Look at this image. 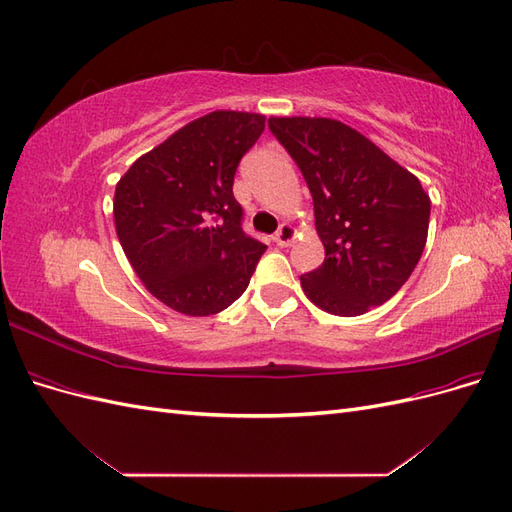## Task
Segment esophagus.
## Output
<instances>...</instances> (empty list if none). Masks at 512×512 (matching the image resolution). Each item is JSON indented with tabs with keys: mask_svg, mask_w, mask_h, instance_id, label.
I'll return each instance as SVG.
<instances>
[{
	"mask_svg": "<svg viewBox=\"0 0 512 512\" xmlns=\"http://www.w3.org/2000/svg\"><path fill=\"white\" fill-rule=\"evenodd\" d=\"M294 237H297V230H294V226L292 224H282L280 230L275 232L273 241L280 247H288L294 241Z\"/></svg>",
	"mask_w": 512,
	"mask_h": 512,
	"instance_id": "esophagus-1",
	"label": "esophagus"
}]
</instances>
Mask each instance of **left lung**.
<instances>
[{
    "label": "left lung",
    "mask_w": 512,
    "mask_h": 512,
    "mask_svg": "<svg viewBox=\"0 0 512 512\" xmlns=\"http://www.w3.org/2000/svg\"><path fill=\"white\" fill-rule=\"evenodd\" d=\"M314 198L324 262L305 275L307 299L361 316L408 282L427 241L431 200L421 181L342 121L271 117Z\"/></svg>",
    "instance_id": "1"
}]
</instances>
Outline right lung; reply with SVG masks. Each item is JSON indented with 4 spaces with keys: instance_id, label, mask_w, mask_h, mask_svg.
Wrapping results in <instances>:
<instances>
[{
    "instance_id": "right-lung-1",
    "label": "right lung",
    "mask_w": 512,
    "mask_h": 512,
    "mask_svg": "<svg viewBox=\"0 0 512 512\" xmlns=\"http://www.w3.org/2000/svg\"><path fill=\"white\" fill-rule=\"evenodd\" d=\"M265 115L213 111L138 158L115 188V228L145 288L175 312L211 316L245 292L267 245L232 196Z\"/></svg>"
}]
</instances>
